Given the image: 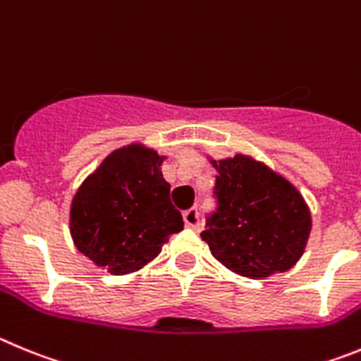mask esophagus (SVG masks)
Here are the masks:
<instances>
[{
  "instance_id": "esophagus-1",
  "label": "esophagus",
  "mask_w": 361,
  "mask_h": 361,
  "mask_svg": "<svg viewBox=\"0 0 361 361\" xmlns=\"http://www.w3.org/2000/svg\"><path fill=\"white\" fill-rule=\"evenodd\" d=\"M183 221L185 225L190 226V228H196L200 225V216H197V209H188L183 212Z\"/></svg>"
}]
</instances>
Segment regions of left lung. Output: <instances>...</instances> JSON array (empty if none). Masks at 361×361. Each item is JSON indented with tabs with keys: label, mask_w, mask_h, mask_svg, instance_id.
Masks as SVG:
<instances>
[{
	"label": "left lung",
	"mask_w": 361,
	"mask_h": 361,
	"mask_svg": "<svg viewBox=\"0 0 361 361\" xmlns=\"http://www.w3.org/2000/svg\"><path fill=\"white\" fill-rule=\"evenodd\" d=\"M219 207L201 232L214 259L233 274L266 279L293 268L306 250L313 217L306 200L264 161L237 152L214 160Z\"/></svg>",
	"instance_id": "8db88e82"
}]
</instances>
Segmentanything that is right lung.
<instances>
[{
	"instance_id": "right-lung-1",
	"label": "right lung",
	"mask_w": 361,
	"mask_h": 361,
	"mask_svg": "<svg viewBox=\"0 0 361 361\" xmlns=\"http://www.w3.org/2000/svg\"><path fill=\"white\" fill-rule=\"evenodd\" d=\"M167 160L135 142L115 149L77 188L70 207L73 245L111 275L135 274L160 255L169 237L183 230L161 174Z\"/></svg>"
}]
</instances>
